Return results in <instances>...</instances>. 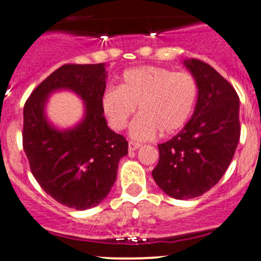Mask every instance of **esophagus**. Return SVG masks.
I'll use <instances>...</instances> for the list:
<instances>
[{"mask_svg": "<svg viewBox=\"0 0 261 261\" xmlns=\"http://www.w3.org/2000/svg\"><path fill=\"white\" fill-rule=\"evenodd\" d=\"M140 147H141V143H139V142H133V141H131V142H128V151L130 152L136 151V149H139Z\"/></svg>", "mask_w": 261, "mask_h": 261, "instance_id": "obj_1", "label": "esophagus"}]
</instances>
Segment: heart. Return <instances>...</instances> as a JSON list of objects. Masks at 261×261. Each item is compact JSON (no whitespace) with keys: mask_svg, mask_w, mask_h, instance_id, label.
Instances as JSON below:
<instances>
[{"mask_svg":"<svg viewBox=\"0 0 261 261\" xmlns=\"http://www.w3.org/2000/svg\"><path fill=\"white\" fill-rule=\"evenodd\" d=\"M197 98V82L189 72H174L157 66L125 71L119 88L110 87L101 108L114 130H124L139 107L140 115L130 126L135 140H151L160 131L169 135L189 120Z\"/></svg>","mask_w":261,"mask_h":261,"instance_id":"obj_1","label":"heart"}]
</instances>
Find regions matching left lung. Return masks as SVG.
<instances>
[{
	"instance_id": "obj_1",
	"label": "left lung",
	"mask_w": 261,
	"mask_h": 261,
	"mask_svg": "<svg viewBox=\"0 0 261 261\" xmlns=\"http://www.w3.org/2000/svg\"><path fill=\"white\" fill-rule=\"evenodd\" d=\"M197 82L193 116L173 139L158 145L152 170L167 195L194 199L217 184L229 167L239 137V97L214 67L196 59L184 61Z\"/></svg>"
}]
</instances>
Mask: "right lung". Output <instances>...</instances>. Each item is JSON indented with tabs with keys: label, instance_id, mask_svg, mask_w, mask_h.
<instances>
[{
	"label": "right lung",
	"instance_id": "1",
	"mask_svg": "<svg viewBox=\"0 0 261 261\" xmlns=\"http://www.w3.org/2000/svg\"><path fill=\"white\" fill-rule=\"evenodd\" d=\"M104 64L64 65L46 77L23 109V148L41 188L56 201L76 210L106 199L118 174L127 141L108 127L101 108L106 92ZM68 89L85 103V116L72 129L59 130L47 121L48 95Z\"/></svg>",
	"mask_w": 261,
	"mask_h": 261
}]
</instances>
